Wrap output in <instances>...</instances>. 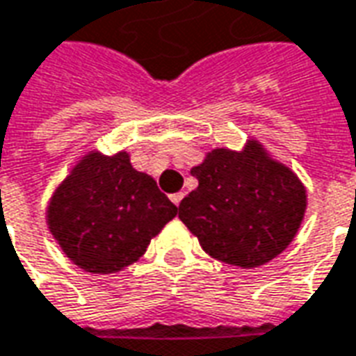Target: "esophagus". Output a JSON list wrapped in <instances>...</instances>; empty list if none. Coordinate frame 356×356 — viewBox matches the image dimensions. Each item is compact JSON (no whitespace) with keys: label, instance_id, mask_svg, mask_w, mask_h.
<instances>
[{"label":"esophagus","instance_id":"34e87169","mask_svg":"<svg viewBox=\"0 0 356 356\" xmlns=\"http://www.w3.org/2000/svg\"><path fill=\"white\" fill-rule=\"evenodd\" d=\"M183 196H185V193H175V195H171V202L175 204V206H179L181 204V200H183Z\"/></svg>","mask_w":356,"mask_h":356}]
</instances>
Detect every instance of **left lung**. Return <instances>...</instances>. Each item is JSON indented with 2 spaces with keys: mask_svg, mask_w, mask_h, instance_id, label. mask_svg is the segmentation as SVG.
I'll return each instance as SVG.
<instances>
[{
  "mask_svg": "<svg viewBox=\"0 0 356 356\" xmlns=\"http://www.w3.org/2000/svg\"><path fill=\"white\" fill-rule=\"evenodd\" d=\"M198 186L179 204V218L208 254L256 268L289 247L307 210L299 177L250 140L243 152L216 148L191 170Z\"/></svg>",
  "mask_w": 356,
  "mask_h": 356,
  "instance_id": "left-lung-1",
  "label": "left lung"
}]
</instances>
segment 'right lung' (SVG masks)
<instances>
[{
	"label": "right lung",
	"mask_w": 356,
	"mask_h": 356,
	"mask_svg": "<svg viewBox=\"0 0 356 356\" xmlns=\"http://www.w3.org/2000/svg\"><path fill=\"white\" fill-rule=\"evenodd\" d=\"M175 216L177 206L129 154L90 152L57 186L46 218L67 258L86 272L113 273L136 262Z\"/></svg>",
	"instance_id": "right-lung-1"
}]
</instances>
